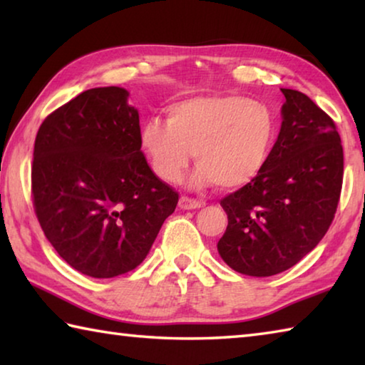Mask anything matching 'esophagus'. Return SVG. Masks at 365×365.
<instances>
[{"label": "esophagus", "instance_id": "34e87169", "mask_svg": "<svg viewBox=\"0 0 365 365\" xmlns=\"http://www.w3.org/2000/svg\"><path fill=\"white\" fill-rule=\"evenodd\" d=\"M178 206H180L182 209H197V207L202 206V202L195 200V197L182 196L180 201H178Z\"/></svg>", "mask_w": 365, "mask_h": 365}]
</instances>
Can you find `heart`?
<instances>
[{"instance_id":"1","label":"heart","mask_w":365,"mask_h":365,"mask_svg":"<svg viewBox=\"0 0 365 365\" xmlns=\"http://www.w3.org/2000/svg\"><path fill=\"white\" fill-rule=\"evenodd\" d=\"M168 122L148 119L140 141L163 180L174 183L200 165L191 182L233 190L261 174L275 143L277 125L265 104L237 95L185 98L165 108Z\"/></svg>"}]
</instances>
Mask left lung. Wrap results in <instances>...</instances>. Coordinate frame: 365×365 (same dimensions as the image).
Segmentation results:
<instances>
[{
	"mask_svg": "<svg viewBox=\"0 0 365 365\" xmlns=\"http://www.w3.org/2000/svg\"><path fill=\"white\" fill-rule=\"evenodd\" d=\"M282 93V128L267 164L220 200L228 225L219 255L251 277L280 274L316 248L341 195L343 146L335 122L301 91Z\"/></svg>",
	"mask_w": 365,
	"mask_h": 365,
	"instance_id": "left-lung-1",
	"label": "left lung"
}]
</instances>
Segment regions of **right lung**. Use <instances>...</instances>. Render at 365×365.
Wrapping results in <instances>:
<instances>
[{"label": "right lung", "mask_w": 365, "mask_h": 365, "mask_svg": "<svg viewBox=\"0 0 365 365\" xmlns=\"http://www.w3.org/2000/svg\"><path fill=\"white\" fill-rule=\"evenodd\" d=\"M127 98L119 86L86 90L53 110L35 138L36 219L58 255L95 279L143 262L178 202L146 163Z\"/></svg>", "instance_id": "1"}]
</instances>
